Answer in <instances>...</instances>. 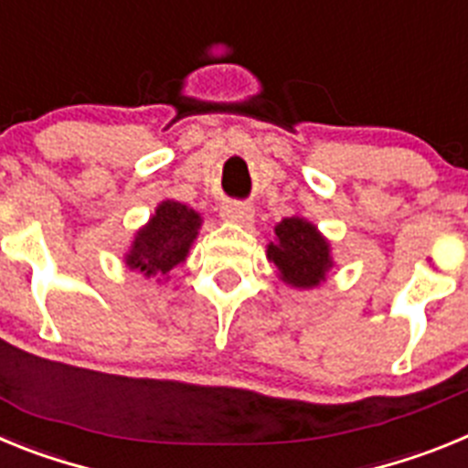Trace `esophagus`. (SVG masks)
Returning a JSON list of instances; mask_svg holds the SVG:
<instances>
[{"label":"esophagus","mask_w":468,"mask_h":468,"mask_svg":"<svg viewBox=\"0 0 468 468\" xmlns=\"http://www.w3.org/2000/svg\"><path fill=\"white\" fill-rule=\"evenodd\" d=\"M222 220L227 222H237V225H253L255 215H253V208L250 206H243V204H234V201H229V204L222 206L220 210Z\"/></svg>","instance_id":"1"}]
</instances>
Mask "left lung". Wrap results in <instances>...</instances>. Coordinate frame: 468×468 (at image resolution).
<instances>
[{"mask_svg": "<svg viewBox=\"0 0 468 468\" xmlns=\"http://www.w3.org/2000/svg\"><path fill=\"white\" fill-rule=\"evenodd\" d=\"M267 260L276 276L295 291H314L333 271V248L314 222L302 215L283 218L274 227V239L267 243Z\"/></svg>", "mask_w": 468, "mask_h": 468, "instance_id": "left-lung-1", "label": "left lung"}]
</instances>
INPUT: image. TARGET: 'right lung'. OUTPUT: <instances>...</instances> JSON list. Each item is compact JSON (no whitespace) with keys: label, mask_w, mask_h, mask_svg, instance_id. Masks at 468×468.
Listing matches in <instances>:
<instances>
[{"label":"right lung","mask_w":468,"mask_h":468,"mask_svg":"<svg viewBox=\"0 0 468 468\" xmlns=\"http://www.w3.org/2000/svg\"><path fill=\"white\" fill-rule=\"evenodd\" d=\"M204 225L201 213L189 206L166 198L161 201L133 234V241L123 253V264L156 283L171 279V271L189 258V248L197 241Z\"/></svg>","instance_id":"add662e5"}]
</instances>
